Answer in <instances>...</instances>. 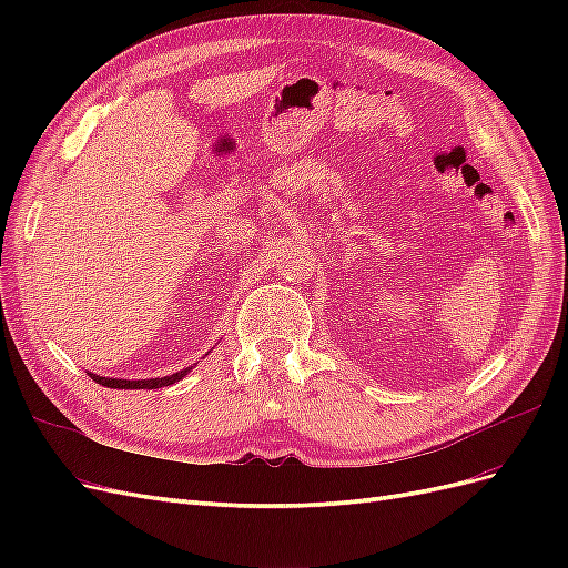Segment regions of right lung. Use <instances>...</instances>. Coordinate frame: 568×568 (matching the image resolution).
Segmentation results:
<instances>
[{"label": "right lung", "mask_w": 568, "mask_h": 568, "mask_svg": "<svg viewBox=\"0 0 568 568\" xmlns=\"http://www.w3.org/2000/svg\"><path fill=\"white\" fill-rule=\"evenodd\" d=\"M189 369H192V367L180 369V372L170 374V376H163V379H134V382H130V379H109V376H99V374H92V372H90V376L97 384L106 386V388H161V386H170V384L180 382L182 376H186Z\"/></svg>", "instance_id": "1"}]
</instances>
